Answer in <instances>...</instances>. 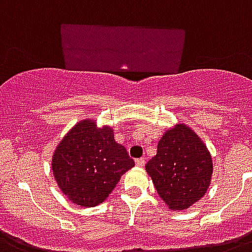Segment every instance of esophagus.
Here are the masks:
<instances>
[{"label": "esophagus", "mask_w": 252, "mask_h": 252, "mask_svg": "<svg viewBox=\"0 0 252 252\" xmlns=\"http://www.w3.org/2000/svg\"><path fill=\"white\" fill-rule=\"evenodd\" d=\"M136 165L139 166V168H142V166L145 165V158H137V160H136Z\"/></svg>", "instance_id": "1"}]
</instances>
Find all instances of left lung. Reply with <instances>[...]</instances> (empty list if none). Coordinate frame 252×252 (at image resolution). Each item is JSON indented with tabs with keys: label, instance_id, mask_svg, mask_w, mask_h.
<instances>
[{
	"label": "left lung",
	"instance_id": "left-lung-1",
	"mask_svg": "<svg viewBox=\"0 0 252 252\" xmlns=\"http://www.w3.org/2000/svg\"><path fill=\"white\" fill-rule=\"evenodd\" d=\"M146 172L170 210H186L208 191L213 160L201 138L179 123L162 134Z\"/></svg>",
	"mask_w": 252,
	"mask_h": 252
}]
</instances>
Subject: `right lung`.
Returning a JSON list of instances; mask_svg holds the SVG:
<instances>
[{"label":"right lung","mask_w":252,"mask_h":252,"mask_svg":"<svg viewBox=\"0 0 252 252\" xmlns=\"http://www.w3.org/2000/svg\"><path fill=\"white\" fill-rule=\"evenodd\" d=\"M51 165L63 193L73 204L92 208L109 197L134 161L116 143L111 126L97 128L94 120L84 119L61 139Z\"/></svg>","instance_id":"add662e5"}]
</instances>
